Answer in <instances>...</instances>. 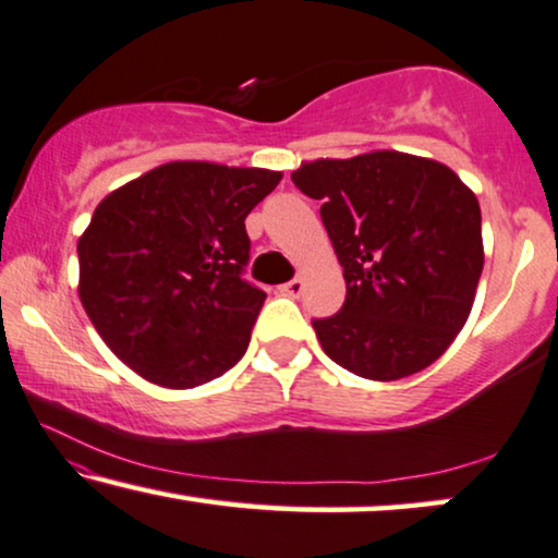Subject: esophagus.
Instances as JSON below:
<instances>
[{"instance_id":"obj_1","label":"esophagus","mask_w":558,"mask_h":558,"mask_svg":"<svg viewBox=\"0 0 558 558\" xmlns=\"http://www.w3.org/2000/svg\"><path fill=\"white\" fill-rule=\"evenodd\" d=\"M303 288H305V282H303L301 278H293V280H288L286 286H280L282 293L290 295V298H298V295H301V293H303Z\"/></svg>"}]
</instances>
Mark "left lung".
Instances as JSON below:
<instances>
[{"label": "left lung", "instance_id": "obj_1", "mask_svg": "<svg viewBox=\"0 0 558 558\" xmlns=\"http://www.w3.org/2000/svg\"><path fill=\"white\" fill-rule=\"evenodd\" d=\"M290 179L320 199L347 280L341 311L313 320L326 354L374 381L404 379L442 356L483 272L475 194L445 163L402 151L308 161Z\"/></svg>", "mask_w": 558, "mask_h": 558}]
</instances>
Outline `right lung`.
<instances>
[{
    "mask_svg": "<svg viewBox=\"0 0 558 558\" xmlns=\"http://www.w3.org/2000/svg\"><path fill=\"white\" fill-rule=\"evenodd\" d=\"M280 179L268 169L171 161L98 204L77 240V293L125 366L190 389L238 364L265 303V290L242 278L245 217Z\"/></svg>",
    "mask_w": 558,
    "mask_h": 558,
    "instance_id": "add662e5",
    "label": "right lung"
}]
</instances>
